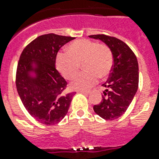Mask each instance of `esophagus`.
<instances>
[{
    "label": "esophagus",
    "instance_id": "1",
    "mask_svg": "<svg viewBox=\"0 0 159 159\" xmlns=\"http://www.w3.org/2000/svg\"><path fill=\"white\" fill-rule=\"evenodd\" d=\"M78 93H80V94H84V95H89V91H83V90H79Z\"/></svg>",
    "mask_w": 159,
    "mask_h": 159
}]
</instances>
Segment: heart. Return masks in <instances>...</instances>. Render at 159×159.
Masks as SVG:
<instances>
[{
	"label": "heart",
	"mask_w": 159,
	"mask_h": 159,
	"mask_svg": "<svg viewBox=\"0 0 159 159\" xmlns=\"http://www.w3.org/2000/svg\"><path fill=\"white\" fill-rule=\"evenodd\" d=\"M81 64L84 71L70 82V88L75 90L89 89L97 82L99 76L105 78L109 75L113 66L111 50L106 44L81 39L69 45V52L61 51L56 56V68L67 80L74 77Z\"/></svg>",
	"instance_id": "heart-1"
}]
</instances>
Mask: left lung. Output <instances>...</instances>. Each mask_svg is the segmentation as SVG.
I'll use <instances>...</instances> for the list:
<instances>
[{"mask_svg": "<svg viewBox=\"0 0 159 159\" xmlns=\"http://www.w3.org/2000/svg\"><path fill=\"white\" fill-rule=\"evenodd\" d=\"M89 38L107 44L111 50L114 62L110 78L102 84L106 88L102 101L93 109L105 120H115L123 115L138 90V59L132 49L116 38L104 34L91 35Z\"/></svg>", "mask_w": 159, "mask_h": 159, "instance_id": "8db88e82", "label": "left lung"}]
</instances>
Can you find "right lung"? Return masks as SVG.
Listing matches in <instances>:
<instances>
[{"label": "right lung", "mask_w": 159, "mask_h": 159, "mask_svg": "<svg viewBox=\"0 0 159 159\" xmlns=\"http://www.w3.org/2000/svg\"><path fill=\"white\" fill-rule=\"evenodd\" d=\"M75 39L49 33L38 37L21 52L16 85L30 115L44 125L58 124L66 116L74 93L64 94L67 82L55 68L56 56L64 44Z\"/></svg>", "instance_id": "right-lung-1"}]
</instances>
